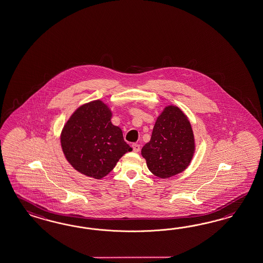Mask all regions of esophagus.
<instances>
[{"instance_id":"esophagus-1","label":"esophagus","mask_w":263,"mask_h":263,"mask_svg":"<svg viewBox=\"0 0 263 263\" xmlns=\"http://www.w3.org/2000/svg\"><path fill=\"white\" fill-rule=\"evenodd\" d=\"M132 147H133V149H134V152H135V153H138L140 151V145H138L136 143H134L132 145Z\"/></svg>"}]
</instances>
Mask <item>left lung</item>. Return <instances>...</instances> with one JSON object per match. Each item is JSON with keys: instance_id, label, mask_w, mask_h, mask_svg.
<instances>
[{"instance_id": "left-lung-1", "label": "left lung", "mask_w": 263, "mask_h": 263, "mask_svg": "<svg viewBox=\"0 0 263 263\" xmlns=\"http://www.w3.org/2000/svg\"><path fill=\"white\" fill-rule=\"evenodd\" d=\"M194 152V134L186 115L180 108L168 106L158 116L141 154L154 175L168 178L188 167Z\"/></svg>"}]
</instances>
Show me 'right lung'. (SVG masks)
I'll return each mask as SVG.
<instances>
[{
  "label": "right lung",
  "instance_id": "add662e5",
  "mask_svg": "<svg viewBox=\"0 0 263 263\" xmlns=\"http://www.w3.org/2000/svg\"><path fill=\"white\" fill-rule=\"evenodd\" d=\"M111 112L100 100L77 108L63 128L61 145L68 161L81 174L100 179L133 148L121 128L110 122Z\"/></svg>",
  "mask_w": 263,
  "mask_h": 263
}]
</instances>
